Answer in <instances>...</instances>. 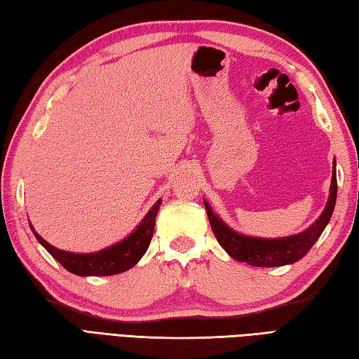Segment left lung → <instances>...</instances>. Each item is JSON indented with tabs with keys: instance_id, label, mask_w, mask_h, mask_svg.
Here are the masks:
<instances>
[{
	"instance_id": "left-lung-1",
	"label": "left lung",
	"mask_w": 359,
	"mask_h": 359,
	"mask_svg": "<svg viewBox=\"0 0 359 359\" xmlns=\"http://www.w3.org/2000/svg\"><path fill=\"white\" fill-rule=\"evenodd\" d=\"M337 162H333L330 194L321 216L301 233L274 239L255 238V236L238 233L233 230L231 226H228L224 220L211 210L210 203L205 199L203 205L205 210H207L210 225L217 242L233 259L239 262H247L253 266H280L297 262L309 253L311 247L315 245L319 236L325 230L327 224L330 222L334 203H337Z\"/></svg>"
}]
</instances>
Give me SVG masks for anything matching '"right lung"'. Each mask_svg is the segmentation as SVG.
I'll use <instances>...</instances> for the list:
<instances>
[{
  "mask_svg": "<svg viewBox=\"0 0 359 359\" xmlns=\"http://www.w3.org/2000/svg\"><path fill=\"white\" fill-rule=\"evenodd\" d=\"M160 205H162V199H158L152 205L147 216L140 220V224L125 239L114 243L111 247L94 251V253H72V251L60 250L50 245L48 241H44L35 231L32 224L29 222V225L36 241L67 271L77 274V276H112V274H118L133 269L147 253L152 234H154L156 216Z\"/></svg>",
  "mask_w": 359,
  "mask_h": 359,
  "instance_id": "1",
  "label": "right lung"
}]
</instances>
